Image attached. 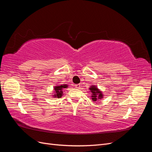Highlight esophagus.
I'll use <instances>...</instances> for the list:
<instances>
[{
    "instance_id": "esophagus-1",
    "label": "esophagus",
    "mask_w": 152,
    "mask_h": 152,
    "mask_svg": "<svg viewBox=\"0 0 152 152\" xmlns=\"http://www.w3.org/2000/svg\"><path fill=\"white\" fill-rule=\"evenodd\" d=\"M75 87H76V88H79V87H80V84H75Z\"/></svg>"
}]
</instances>
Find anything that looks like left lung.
<instances>
[{"mask_svg": "<svg viewBox=\"0 0 152 152\" xmlns=\"http://www.w3.org/2000/svg\"><path fill=\"white\" fill-rule=\"evenodd\" d=\"M90 90V92L91 93V99L94 102H96V101L103 99L104 97V95L102 93V91L98 88V87L96 86L93 85L91 86V87L89 88ZM99 102V101H98Z\"/></svg>", "mask_w": 152, "mask_h": 152, "instance_id": "1", "label": "left lung"}]
</instances>
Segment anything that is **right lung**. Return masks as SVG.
<instances>
[{
    "label": "right lung",
    "mask_w": 152,
    "mask_h": 152,
    "mask_svg": "<svg viewBox=\"0 0 152 152\" xmlns=\"http://www.w3.org/2000/svg\"><path fill=\"white\" fill-rule=\"evenodd\" d=\"M68 86L66 84H60V85H56L54 87V92H53V98H61L62 96H63V90L68 88Z\"/></svg>",
    "instance_id": "1"
}]
</instances>
